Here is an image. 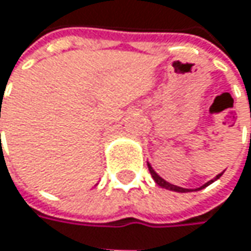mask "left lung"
<instances>
[{
	"label": "left lung",
	"mask_w": 251,
	"mask_h": 251,
	"mask_svg": "<svg viewBox=\"0 0 251 251\" xmlns=\"http://www.w3.org/2000/svg\"><path fill=\"white\" fill-rule=\"evenodd\" d=\"M148 170H150V173H151V176H152V178L155 180V183L158 184V186H161V187H164V189H169V190H173V192H180V193H184V192H192V190H189V189H183V187H178V186H175V184H172V183H169V181H166L164 178H161L160 176L157 175L155 172H154V169L148 164ZM223 176V173L221 175H218L215 178H212V180H209L208 183H205L203 186H201V187H198L196 190H201V189H205L206 186H209L211 183H214L217 178H220Z\"/></svg>",
	"instance_id": "obj_1"
}]
</instances>
